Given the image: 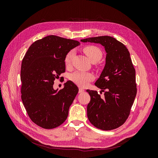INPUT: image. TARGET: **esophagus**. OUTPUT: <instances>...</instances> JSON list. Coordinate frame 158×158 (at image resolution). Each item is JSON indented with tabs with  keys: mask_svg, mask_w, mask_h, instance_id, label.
<instances>
[{
	"mask_svg": "<svg viewBox=\"0 0 158 158\" xmlns=\"http://www.w3.org/2000/svg\"><path fill=\"white\" fill-rule=\"evenodd\" d=\"M84 92V89H83V88H79V91H78V92L80 94V93H82V92Z\"/></svg>",
	"mask_w": 158,
	"mask_h": 158,
	"instance_id": "34e87169",
	"label": "esophagus"
}]
</instances>
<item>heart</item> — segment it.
Returning <instances> with one entry per match:
<instances>
[{
	"instance_id": "heart-1",
	"label": "heart",
	"mask_w": 158,
	"mask_h": 158,
	"mask_svg": "<svg viewBox=\"0 0 158 158\" xmlns=\"http://www.w3.org/2000/svg\"><path fill=\"white\" fill-rule=\"evenodd\" d=\"M83 51L92 63H98L99 60H101L103 56V52L102 49L95 45L85 46L83 48ZM74 55V50H70L65 55L64 62L66 67L69 68L71 66ZM70 79L72 82L78 86L84 87L90 81L94 79V75L91 73H88V72L76 71L70 75Z\"/></svg>"
}]
</instances>
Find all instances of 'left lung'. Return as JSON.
Returning a JSON list of instances; mask_svg holds the SVG:
<instances>
[{
    "label": "left lung",
    "instance_id": "1",
    "mask_svg": "<svg viewBox=\"0 0 158 158\" xmlns=\"http://www.w3.org/2000/svg\"><path fill=\"white\" fill-rule=\"evenodd\" d=\"M81 41L100 44L106 51V66L95 83L104 92V98L97 91L86 90L91 98L87 115L96 128L113 130L126 122L137 93L136 72L130 52L125 45L111 36L89 37Z\"/></svg>",
    "mask_w": 158,
    "mask_h": 158
}]
</instances>
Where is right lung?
Wrapping results in <instances>:
<instances>
[{
  "instance_id": "obj_1",
  "label": "right lung",
  "mask_w": 158,
  "mask_h": 158,
  "mask_svg": "<svg viewBox=\"0 0 158 158\" xmlns=\"http://www.w3.org/2000/svg\"><path fill=\"white\" fill-rule=\"evenodd\" d=\"M80 42L48 35L31 45L21 66V98L31 120L40 127L54 128L62 125L78 92L71 81L64 88L53 89L54 80L65 72L64 56Z\"/></svg>"
}]
</instances>
